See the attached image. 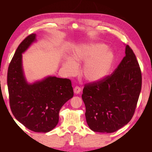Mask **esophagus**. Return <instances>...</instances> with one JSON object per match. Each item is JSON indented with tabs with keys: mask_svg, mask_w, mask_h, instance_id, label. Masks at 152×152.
<instances>
[{
	"mask_svg": "<svg viewBox=\"0 0 152 152\" xmlns=\"http://www.w3.org/2000/svg\"><path fill=\"white\" fill-rule=\"evenodd\" d=\"M73 91H74L75 94H79L81 92V88L79 86L75 87V88L73 89Z\"/></svg>",
	"mask_w": 152,
	"mask_h": 152,
	"instance_id": "1",
	"label": "esophagus"
}]
</instances>
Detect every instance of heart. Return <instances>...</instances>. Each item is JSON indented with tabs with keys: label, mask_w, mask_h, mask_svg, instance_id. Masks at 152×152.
Instances as JSON below:
<instances>
[{
	"label": "heart",
	"mask_w": 152,
	"mask_h": 152,
	"mask_svg": "<svg viewBox=\"0 0 152 152\" xmlns=\"http://www.w3.org/2000/svg\"><path fill=\"white\" fill-rule=\"evenodd\" d=\"M102 43H91L77 48L71 59L66 61L64 68L70 75L77 71V65L84 63L82 75L89 82H97L108 75L111 69L114 55Z\"/></svg>",
	"instance_id": "obj_1"
}]
</instances>
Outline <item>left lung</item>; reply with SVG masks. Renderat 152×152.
Returning a JSON list of instances; mask_svg holds the SVG:
<instances>
[{
	"label": "left lung",
	"instance_id": "1",
	"mask_svg": "<svg viewBox=\"0 0 152 152\" xmlns=\"http://www.w3.org/2000/svg\"><path fill=\"white\" fill-rule=\"evenodd\" d=\"M141 85L139 63L127 45L126 56L111 75L84 85L82 98L91 129L111 133L126 125L134 115Z\"/></svg>",
	"mask_w": 152,
	"mask_h": 152
}]
</instances>
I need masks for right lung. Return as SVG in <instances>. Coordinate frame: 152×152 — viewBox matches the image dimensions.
<instances>
[{"label":"right lung","mask_w":152,"mask_h":152,"mask_svg":"<svg viewBox=\"0 0 152 152\" xmlns=\"http://www.w3.org/2000/svg\"><path fill=\"white\" fill-rule=\"evenodd\" d=\"M32 34L22 41L7 70L10 104L13 115L28 129L48 132L56 126L63 105L73 96L71 80L56 77L28 84L22 69V55L35 40Z\"/></svg>","instance_id":"right-lung-1"}]
</instances>
